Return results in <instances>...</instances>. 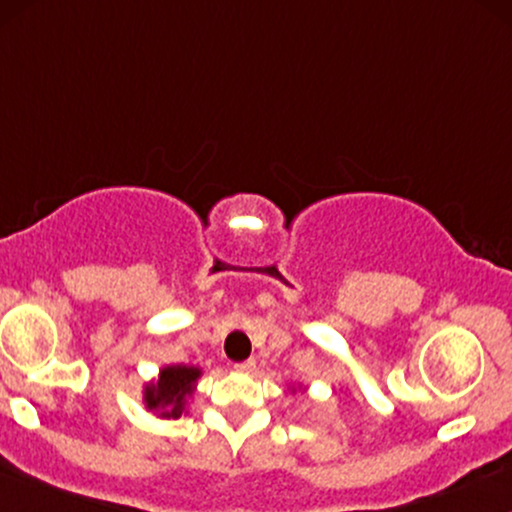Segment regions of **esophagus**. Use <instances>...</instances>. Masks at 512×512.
Here are the masks:
<instances>
[{"label":"esophagus","instance_id":"1","mask_svg":"<svg viewBox=\"0 0 512 512\" xmlns=\"http://www.w3.org/2000/svg\"><path fill=\"white\" fill-rule=\"evenodd\" d=\"M252 369H255V360H252V357H250V360L238 362V365H236V372H240V374H250Z\"/></svg>","mask_w":512,"mask_h":512}]
</instances>
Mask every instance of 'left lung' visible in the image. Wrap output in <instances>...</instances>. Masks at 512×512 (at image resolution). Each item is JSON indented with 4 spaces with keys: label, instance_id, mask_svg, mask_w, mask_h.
I'll list each match as a JSON object with an SVG mask.
<instances>
[{
    "label": "left lung",
    "instance_id": "left-lung-1",
    "mask_svg": "<svg viewBox=\"0 0 512 512\" xmlns=\"http://www.w3.org/2000/svg\"><path fill=\"white\" fill-rule=\"evenodd\" d=\"M298 389H300V386H298ZM291 391H293V393H295V386H293V389H291Z\"/></svg>",
    "mask_w": 512,
    "mask_h": 512
}]
</instances>
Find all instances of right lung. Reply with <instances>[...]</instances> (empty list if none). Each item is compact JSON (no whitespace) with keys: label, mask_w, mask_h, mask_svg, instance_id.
<instances>
[{"label":"right lung","mask_w":512,"mask_h":512,"mask_svg":"<svg viewBox=\"0 0 512 512\" xmlns=\"http://www.w3.org/2000/svg\"><path fill=\"white\" fill-rule=\"evenodd\" d=\"M202 369L195 365H164L155 379L143 386V403L152 415L176 420L188 412V400L197 389Z\"/></svg>","instance_id":"1"}]
</instances>
